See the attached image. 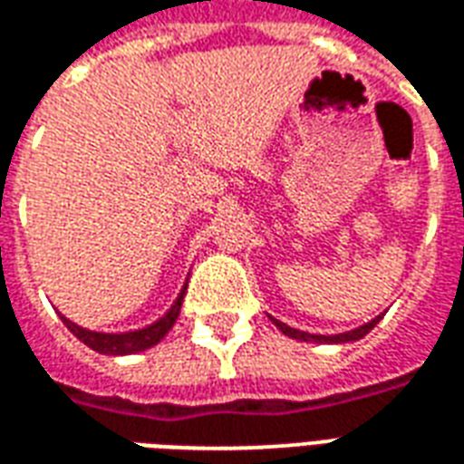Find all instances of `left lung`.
I'll return each instance as SVG.
<instances>
[{
	"instance_id": "obj_1",
	"label": "left lung",
	"mask_w": 464,
	"mask_h": 464,
	"mask_svg": "<svg viewBox=\"0 0 464 464\" xmlns=\"http://www.w3.org/2000/svg\"><path fill=\"white\" fill-rule=\"evenodd\" d=\"M382 315L385 313H380V315H375L372 321L362 323V325H358V328H353V331H345V333H335V335H321V333H305V331H298V328H291V325H285V323L276 321V318H271L273 325L278 328V331L283 333V335H288V338H293V341H303V343H333V345H343V343H355L360 341V338H365L375 325H378L380 321H382Z\"/></svg>"
}]
</instances>
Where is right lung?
<instances>
[{"mask_svg": "<svg viewBox=\"0 0 464 464\" xmlns=\"http://www.w3.org/2000/svg\"><path fill=\"white\" fill-rule=\"evenodd\" d=\"M188 283V281H186ZM186 283H183L181 293L176 295V301L169 311L163 313L159 321L149 323L143 328H136V331H123V333H102V331H89L79 323L69 321L66 315L59 313V318L64 321V325L69 331L74 333L79 341L84 343L86 348H92L94 353H102V355H136V353H143V350L153 348L156 343H161L166 338V333L171 331L173 323L181 313L183 295H186Z\"/></svg>", "mask_w": 464, "mask_h": 464, "instance_id": "obj_1", "label": "right lung"}]
</instances>
